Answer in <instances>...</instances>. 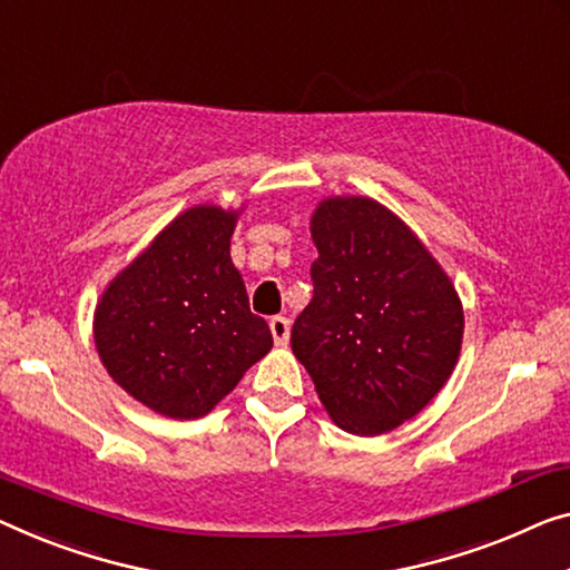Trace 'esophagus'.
I'll return each mask as SVG.
<instances>
[{
    "label": "esophagus",
    "mask_w": 570,
    "mask_h": 570,
    "mask_svg": "<svg viewBox=\"0 0 570 570\" xmlns=\"http://www.w3.org/2000/svg\"><path fill=\"white\" fill-rule=\"evenodd\" d=\"M268 327H271V335H274V340H276V345L288 343V320L286 317H271Z\"/></svg>",
    "instance_id": "34e87169"
}]
</instances>
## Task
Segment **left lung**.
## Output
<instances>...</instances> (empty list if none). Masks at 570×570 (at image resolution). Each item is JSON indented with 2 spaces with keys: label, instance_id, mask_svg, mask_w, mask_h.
I'll use <instances>...</instances> for the list:
<instances>
[{
  "label": "left lung",
  "instance_id": "obj_1",
  "mask_svg": "<svg viewBox=\"0 0 570 570\" xmlns=\"http://www.w3.org/2000/svg\"><path fill=\"white\" fill-rule=\"evenodd\" d=\"M320 258L292 351L340 430L373 438L420 414L453 373L463 304L443 266L392 209L327 197L309 223Z\"/></svg>",
  "mask_w": 570,
  "mask_h": 570
}]
</instances>
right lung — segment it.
<instances>
[{
	"label": "right lung",
	"mask_w": 570,
	"mask_h": 570,
	"mask_svg": "<svg viewBox=\"0 0 570 570\" xmlns=\"http://www.w3.org/2000/svg\"><path fill=\"white\" fill-rule=\"evenodd\" d=\"M240 212L217 204L181 212L97 302L101 366L164 417L209 414L274 345L230 258Z\"/></svg>",
	"instance_id": "1"
}]
</instances>
